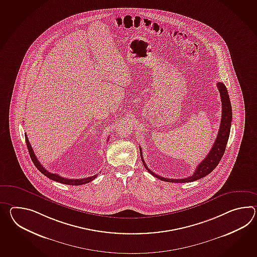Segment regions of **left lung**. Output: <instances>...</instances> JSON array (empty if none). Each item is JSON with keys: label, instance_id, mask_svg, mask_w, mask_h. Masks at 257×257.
<instances>
[{"label": "left lung", "instance_id": "8db88e82", "mask_svg": "<svg viewBox=\"0 0 257 257\" xmlns=\"http://www.w3.org/2000/svg\"><path fill=\"white\" fill-rule=\"evenodd\" d=\"M217 86L219 94H220V97H221L222 116H221V122H220V127H219V130H218L217 139L214 143L210 152L205 157V160H203L199 165L196 167L195 171H194V174L192 176L184 178V179H169V178L161 177L160 175L154 173L151 170H149L148 166L144 161L142 149L140 148V154H141V160H142L143 164L153 176L160 179L161 181L168 182V183H190V182H194V181L199 180L201 178L208 175L219 163V161L221 160L223 154L225 152L226 146H227V143H228V137H229L230 125H231V120H232V109H231V104H230V100H229V97H228V90H227L225 85L223 83L218 82Z\"/></svg>", "mask_w": 257, "mask_h": 257}]
</instances>
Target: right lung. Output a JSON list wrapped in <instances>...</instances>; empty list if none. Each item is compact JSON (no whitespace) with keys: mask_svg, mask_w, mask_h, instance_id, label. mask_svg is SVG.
Segmentation results:
<instances>
[{"mask_svg":"<svg viewBox=\"0 0 257 257\" xmlns=\"http://www.w3.org/2000/svg\"><path fill=\"white\" fill-rule=\"evenodd\" d=\"M25 137H26V143H27V147H28V149H29L30 158H31V160L33 161L35 166L37 167V169H38L41 173H43L45 176L50 178L52 181H55V182H58V183H63V184H68V185H82V184H85V183H90L94 179L97 178V175H94V176H91V177L83 178V179H66V178L62 177V176H60V175H58V174H55V173L49 172V171L43 168V166L40 164V161L37 159L34 151H33V149H32V147H31V145H30V143H29V138L27 137V134H25Z\"/></svg>","mask_w":257,"mask_h":257,"instance_id":"add662e5","label":"right lung"}]
</instances>
